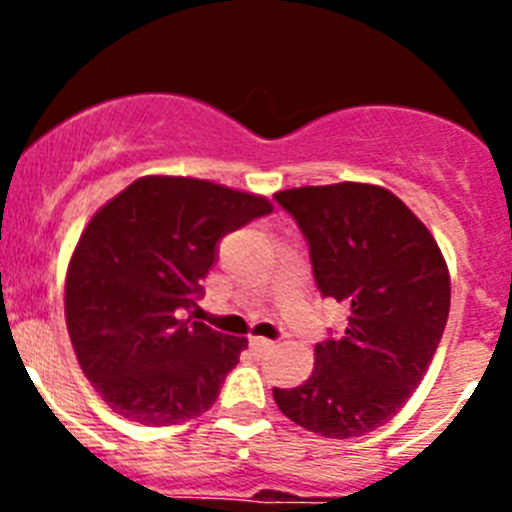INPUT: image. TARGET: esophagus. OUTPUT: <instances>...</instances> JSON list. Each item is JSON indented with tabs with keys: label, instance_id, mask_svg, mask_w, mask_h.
Wrapping results in <instances>:
<instances>
[{
	"label": "esophagus",
	"instance_id": "1",
	"mask_svg": "<svg viewBox=\"0 0 512 512\" xmlns=\"http://www.w3.org/2000/svg\"><path fill=\"white\" fill-rule=\"evenodd\" d=\"M274 346H277V343L269 341V338H251V348L256 354H266V351H271Z\"/></svg>",
	"mask_w": 512,
	"mask_h": 512
}]
</instances>
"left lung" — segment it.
Here are the masks:
<instances>
[{"mask_svg":"<svg viewBox=\"0 0 512 512\" xmlns=\"http://www.w3.org/2000/svg\"><path fill=\"white\" fill-rule=\"evenodd\" d=\"M274 200L305 233L323 297L348 307L346 336L318 343L310 377L274 400L318 436H366L400 413L431 366L449 318V266L418 215L377 184L295 187Z\"/></svg>","mask_w":512,"mask_h":512,"instance_id":"obj_1","label":"left lung"}]
</instances>
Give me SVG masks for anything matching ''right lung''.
I'll list each match as a JSON object with an SVG mask.
<instances>
[{"mask_svg": "<svg viewBox=\"0 0 512 512\" xmlns=\"http://www.w3.org/2000/svg\"><path fill=\"white\" fill-rule=\"evenodd\" d=\"M274 210L266 197L192 176H140L87 223L66 271V328L112 413L179 425L212 408L248 338L200 320L217 241Z\"/></svg>", "mask_w": 512, "mask_h": 512, "instance_id": "1", "label": "right lung"}]
</instances>
